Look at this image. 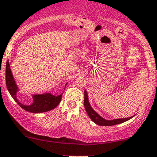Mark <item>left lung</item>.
<instances>
[{
  "instance_id": "obj_1",
  "label": "left lung",
  "mask_w": 157,
  "mask_h": 157,
  "mask_svg": "<svg viewBox=\"0 0 157 157\" xmlns=\"http://www.w3.org/2000/svg\"><path fill=\"white\" fill-rule=\"evenodd\" d=\"M84 107H85L86 110L87 112V114L89 115L90 118L91 119L92 121L94 122L95 123H96L97 125L98 126H113V125H117V124H120V123H123L124 122L127 121V120H130L133 117H127V118H123V119H114V120H105L103 117L100 116L99 114L96 113L95 110L92 109V108L90 105V101H89V98H88V95H87L86 91H84Z\"/></svg>"
}]
</instances>
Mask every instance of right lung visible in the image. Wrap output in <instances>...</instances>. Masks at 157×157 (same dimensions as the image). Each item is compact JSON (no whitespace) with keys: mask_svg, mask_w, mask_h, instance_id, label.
I'll return each instance as SVG.
<instances>
[{"mask_svg":"<svg viewBox=\"0 0 157 157\" xmlns=\"http://www.w3.org/2000/svg\"><path fill=\"white\" fill-rule=\"evenodd\" d=\"M6 85L8 91L13 99L15 100V101L21 108L27 111L31 112V113H44V112L49 111V110L56 108L62 100V93L56 96V95H52L50 92H47V93L44 94L32 95L33 103L30 105H25L20 103L16 96V93L19 91V89H18L17 85L13 78L9 61L6 62ZM66 85L67 83L65 84V86Z\"/></svg>","mask_w":157,"mask_h":157,"instance_id":"right-lung-1","label":"right lung"}]
</instances>
